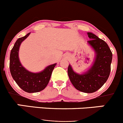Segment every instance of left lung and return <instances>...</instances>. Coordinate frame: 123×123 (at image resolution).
Wrapping results in <instances>:
<instances>
[{
    "label": "left lung",
    "instance_id": "8db88e82",
    "mask_svg": "<svg viewBox=\"0 0 123 123\" xmlns=\"http://www.w3.org/2000/svg\"><path fill=\"white\" fill-rule=\"evenodd\" d=\"M87 34L91 39L88 43L96 53L94 63L86 73L81 74L75 73L69 64L68 73L76 89L85 93H92L100 89L108 79L111 72L112 54L104 40L91 32Z\"/></svg>",
    "mask_w": 123,
    "mask_h": 123
}]
</instances>
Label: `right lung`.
Returning <instances> with one entry per match:
<instances>
[{"instance_id":"1","label":"right lung","mask_w":123,"mask_h":123,"mask_svg":"<svg viewBox=\"0 0 123 123\" xmlns=\"http://www.w3.org/2000/svg\"><path fill=\"white\" fill-rule=\"evenodd\" d=\"M30 34V32L15 42L10 54L9 68L11 75L18 85L25 92L34 93L41 91L47 86L56 63L49 66L39 73L30 72L22 66L19 59V49L21 43Z\"/></svg>"}]
</instances>
